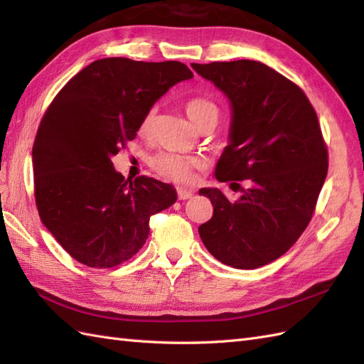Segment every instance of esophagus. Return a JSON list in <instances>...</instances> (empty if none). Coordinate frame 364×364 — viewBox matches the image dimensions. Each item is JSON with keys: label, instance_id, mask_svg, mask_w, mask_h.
Here are the masks:
<instances>
[{"label": "esophagus", "instance_id": "esophagus-1", "mask_svg": "<svg viewBox=\"0 0 364 364\" xmlns=\"http://www.w3.org/2000/svg\"><path fill=\"white\" fill-rule=\"evenodd\" d=\"M176 193H178V198H180V200H188V198H191V197L193 196L192 191L183 189V188H178V189H176Z\"/></svg>", "mask_w": 364, "mask_h": 364}]
</instances>
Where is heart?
<instances>
[{
	"label": "heart",
	"instance_id": "obj_1",
	"mask_svg": "<svg viewBox=\"0 0 364 364\" xmlns=\"http://www.w3.org/2000/svg\"><path fill=\"white\" fill-rule=\"evenodd\" d=\"M186 113L191 117V121L197 125L198 130H201L206 125L215 127L218 119H220V107L214 100L205 97H196L188 100V104H186ZM156 119L158 105H151L142 116L139 124V133L144 134V136H150L155 130ZM149 164L161 178L178 184L191 183L193 178V172L201 167L200 159L197 158L168 154V151H161V154L151 156Z\"/></svg>",
	"mask_w": 364,
	"mask_h": 364
}]
</instances>
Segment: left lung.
Returning <instances> with one entry per match:
<instances>
[{
	"label": "left lung",
	"instance_id": "1",
	"mask_svg": "<svg viewBox=\"0 0 364 364\" xmlns=\"http://www.w3.org/2000/svg\"><path fill=\"white\" fill-rule=\"evenodd\" d=\"M232 107L230 146L215 167L222 183L247 180L239 200L200 189L214 214L198 232L222 264L252 269L289 251L315 213L328 154L318 116L296 83L256 60L192 63Z\"/></svg>",
	"mask_w": 364,
	"mask_h": 364
}]
</instances>
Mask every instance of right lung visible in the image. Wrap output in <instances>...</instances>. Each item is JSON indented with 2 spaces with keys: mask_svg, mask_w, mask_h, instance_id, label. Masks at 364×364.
I'll return each mask as SVG.
<instances>
[{
  "mask_svg": "<svg viewBox=\"0 0 364 364\" xmlns=\"http://www.w3.org/2000/svg\"><path fill=\"white\" fill-rule=\"evenodd\" d=\"M193 74L181 62L100 58L57 92L32 147L41 222L63 250L91 268H112L146 243L150 217L176 201L173 186L125 180L112 158L136 138L144 113Z\"/></svg>",
  "mask_w": 364,
  "mask_h": 364,
  "instance_id": "right-lung-1",
  "label": "right lung"
}]
</instances>
